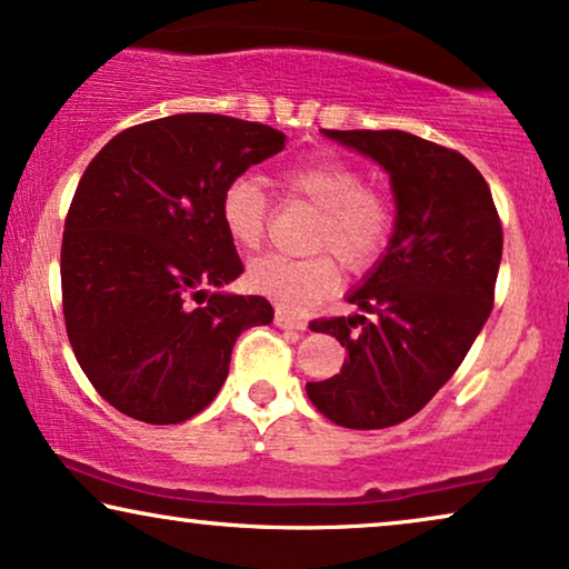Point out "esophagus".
<instances>
[{"label":"esophagus","mask_w":569,"mask_h":569,"mask_svg":"<svg viewBox=\"0 0 569 569\" xmlns=\"http://www.w3.org/2000/svg\"><path fill=\"white\" fill-rule=\"evenodd\" d=\"M274 321H277V327H282V329H295V331H306L308 329V321L295 319V316L284 313V311H277Z\"/></svg>","instance_id":"34e87169"}]
</instances>
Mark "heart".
I'll return each instance as SVG.
<instances>
[{
	"instance_id": "1",
	"label": "heart",
	"mask_w": 569,
	"mask_h": 569,
	"mask_svg": "<svg viewBox=\"0 0 569 569\" xmlns=\"http://www.w3.org/2000/svg\"><path fill=\"white\" fill-rule=\"evenodd\" d=\"M290 196L319 209L308 248L319 256H263L248 267V287L274 300L284 311L300 313L337 290V256L350 271L368 269L387 250L395 232V206L383 190L366 186L358 167L337 157L292 164L282 172ZM219 219L230 240L256 250L267 238L269 198L253 174H238L219 196Z\"/></svg>"
}]
</instances>
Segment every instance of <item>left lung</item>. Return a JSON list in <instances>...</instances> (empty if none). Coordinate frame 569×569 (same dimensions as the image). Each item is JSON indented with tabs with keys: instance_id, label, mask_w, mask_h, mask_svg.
<instances>
[{
	"instance_id": "left-lung-1",
	"label": "left lung",
	"mask_w": 569,
	"mask_h": 569,
	"mask_svg": "<svg viewBox=\"0 0 569 569\" xmlns=\"http://www.w3.org/2000/svg\"><path fill=\"white\" fill-rule=\"evenodd\" d=\"M387 169L397 203L387 253L350 302L313 331L348 360L308 400L345 429H387L416 416L468 356L493 308L501 221L483 174L462 153L402 130H323Z\"/></svg>"
}]
</instances>
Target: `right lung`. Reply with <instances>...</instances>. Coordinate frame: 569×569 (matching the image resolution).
Instances as JSON below:
<instances>
[{
    "label": "right lung",
    "mask_w": 569,
    "mask_h": 569,
    "mask_svg": "<svg viewBox=\"0 0 569 569\" xmlns=\"http://www.w3.org/2000/svg\"><path fill=\"white\" fill-rule=\"evenodd\" d=\"M284 140L188 112L132 124L86 167L62 234L64 327L88 381L124 416L193 418L224 383L234 339L274 319L261 295L211 290L242 274L221 190Z\"/></svg>",
    "instance_id": "obj_1"
}]
</instances>
